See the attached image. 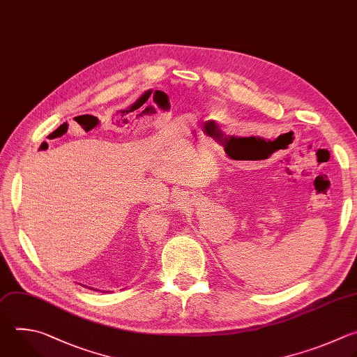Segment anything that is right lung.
<instances>
[{
  "label": "right lung",
  "mask_w": 357,
  "mask_h": 357,
  "mask_svg": "<svg viewBox=\"0 0 357 357\" xmlns=\"http://www.w3.org/2000/svg\"><path fill=\"white\" fill-rule=\"evenodd\" d=\"M82 286H83V284H82ZM83 287H86V289H90V290H94V291H96V289H91V287H89V286H83Z\"/></svg>",
  "instance_id": "1"
}]
</instances>
